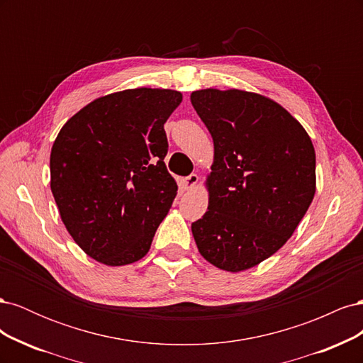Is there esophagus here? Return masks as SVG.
<instances>
[{"label":"esophagus","instance_id":"obj_1","mask_svg":"<svg viewBox=\"0 0 363 363\" xmlns=\"http://www.w3.org/2000/svg\"><path fill=\"white\" fill-rule=\"evenodd\" d=\"M196 183H199V175H196V174H191V175H188V177L183 180V186H184L186 191L194 189Z\"/></svg>","mask_w":363,"mask_h":363}]
</instances>
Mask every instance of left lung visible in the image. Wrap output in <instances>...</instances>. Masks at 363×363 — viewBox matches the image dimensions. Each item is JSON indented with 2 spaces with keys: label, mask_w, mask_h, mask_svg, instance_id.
Returning a JSON list of instances; mask_svg holds the SVG:
<instances>
[{
  "label": "left lung",
  "mask_w": 363,
  "mask_h": 363,
  "mask_svg": "<svg viewBox=\"0 0 363 363\" xmlns=\"http://www.w3.org/2000/svg\"><path fill=\"white\" fill-rule=\"evenodd\" d=\"M192 106L213 139L207 212L192 223L200 255L239 272L280 250L316 191L315 148L303 125L268 96L201 89Z\"/></svg>",
  "instance_id": "8db88e82"
}]
</instances>
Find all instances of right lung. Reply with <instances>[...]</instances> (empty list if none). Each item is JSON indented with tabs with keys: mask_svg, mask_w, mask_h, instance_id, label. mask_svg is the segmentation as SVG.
Listing matches in <instances>:
<instances>
[{
	"mask_svg": "<svg viewBox=\"0 0 363 363\" xmlns=\"http://www.w3.org/2000/svg\"><path fill=\"white\" fill-rule=\"evenodd\" d=\"M183 95L138 87L96 98L67 121L50 156L51 192L68 233L107 267L144 257L177 195L163 124Z\"/></svg>",
	"mask_w": 363,
	"mask_h": 363,
	"instance_id": "obj_1",
	"label": "right lung"
}]
</instances>
